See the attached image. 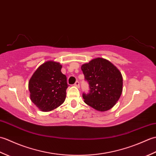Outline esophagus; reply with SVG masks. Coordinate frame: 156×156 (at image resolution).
Instances as JSON below:
<instances>
[{
	"mask_svg": "<svg viewBox=\"0 0 156 156\" xmlns=\"http://www.w3.org/2000/svg\"><path fill=\"white\" fill-rule=\"evenodd\" d=\"M74 86H75L76 87H78V88H79V87H80V82H79L78 81H76V82H75Z\"/></svg>",
	"mask_w": 156,
	"mask_h": 156,
	"instance_id": "obj_1",
	"label": "esophagus"
}]
</instances>
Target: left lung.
Segmentation results:
<instances>
[{
	"instance_id": "8db88e82",
	"label": "left lung",
	"mask_w": 156,
	"mask_h": 156,
	"mask_svg": "<svg viewBox=\"0 0 156 156\" xmlns=\"http://www.w3.org/2000/svg\"><path fill=\"white\" fill-rule=\"evenodd\" d=\"M81 69L90 88L88 93L82 94L85 103L98 111L113 107L122 90V78L119 69L101 58L83 64Z\"/></svg>"
}]
</instances>
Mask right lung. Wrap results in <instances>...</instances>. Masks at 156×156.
<instances>
[{
    "instance_id": "obj_1",
    "label": "right lung",
    "mask_w": 156,
    "mask_h": 156,
    "mask_svg": "<svg viewBox=\"0 0 156 156\" xmlns=\"http://www.w3.org/2000/svg\"><path fill=\"white\" fill-rule=\"evenodd\" d=\"M59 63L48 61L41 65L29 82L31 101L44 112L60 106L66 97L67 78Z\"/></svg>"
}]
</instances>
